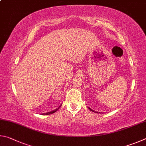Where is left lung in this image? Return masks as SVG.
<instances>
[{"label": "left lung", "mask_w": 146, "mask_h": 146, "mask_svg": "<svg viewBox=\"0 0 146 146\" xmlns=\"http://www.w3.org/2000/svg\"><path fill=\"white\" fill-rule=\"evenodd\" d=\"M88 109H89V110H90V111H93V112H95V113H98V111H94V110H92V109H91L90 108H89V107H88Z\"/></svg>", "instance_id": "1"}]
</instances>
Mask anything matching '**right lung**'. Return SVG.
<instances>
[{
  "instance_id": "obj_1",
  "label": "right lung",
  "mask_w": 146,
  "mask_h": 146,
  "mask_svg": "<svg viewBox=\"0 0 146 146\" xmlns=\"http://www.w3.org/2000/svg\"><path fill=\"white\" fill-rule=\"evenodd\" d=\"M61 106V105L58 107V108H57L56 109H55L54 110H52V111H49V112H47V113H43V115H50V114H52V113H55V112L56 111H58V109L60 108V106Z\"/></svg>"
}]
</instances>
